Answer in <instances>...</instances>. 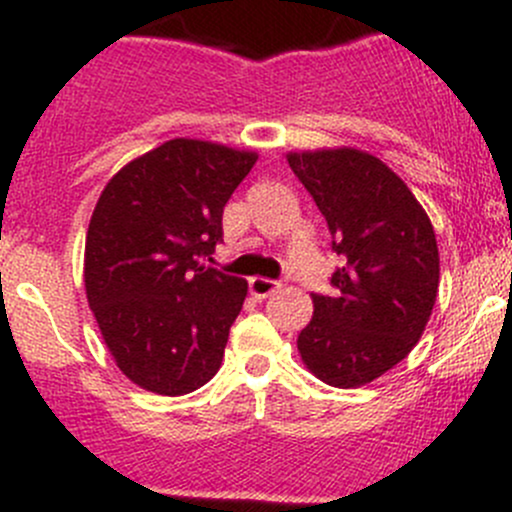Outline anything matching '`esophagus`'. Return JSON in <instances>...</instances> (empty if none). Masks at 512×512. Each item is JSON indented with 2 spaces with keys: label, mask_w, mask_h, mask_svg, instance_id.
I'll return each instance as SVG.
<instances>
[{
  "label": "esophagus",
  "mask_w": 512,
  "mask_h": 512,
  "mask_svg": "<svg viewBox=\"0 0 512 512\" xmlns=\"http://www.w3.org/2000/svg\"><path fill=\"white\" fill-rule=\"evenodd\" d=\"M280 287H282L280 282L267 280V277H252V280H250V292L255 294V297H260V299L270 297V294L277 292Z\"/></svg>",
  "instance_id": "1"
}]
</instances>
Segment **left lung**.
I'll list each match as a JSON object with an SVG mask.
<instances>
[{
  "mask_svg": "<svg viewBox=\"0 0 512 512\" xmlns=\"http://www.w3.org/2000/svg\"><path fill=\"white\" fill-rule=\"evenodd\" d=\"M317 203L344 265L334 294H312V322L297 349L317 379L356 389L406 359L438 294V245L426 210L404 180L356 148L287 153Z\"/></svg>",
  "mask_w": 512,
  "mask_h": 512,
  "instance_id": "8db88e82",
  "label": "left lung"
}]
</instances>
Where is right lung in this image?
<instances>
[{"mask_svg":"<svg viewBox=\"0 0 512 512\" xmlns=\"http://www.w3.org/2000/svg\"><path fill=\"white\" fill-rule=\"evenodd\" d=\"M257 153L173 138L123 165L86 232L89 307L116 366L141 389L183 396L220 369L247 282L205 265L223 210Z\"/></svg>","mask_w":512,"mask_h":512,"instance_id":"obj_1","label":"right lung"}]
</instances>
